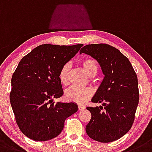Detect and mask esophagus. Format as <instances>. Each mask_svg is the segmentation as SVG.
<instances>
[{
	"mask_svg": "<svg viewBox=\"0 0 152 152\" xmlns=\"http://www.w3.org/2000/svg\"><path fill=\"white\" fill-rule=\"evenodd\" d=\"M78 107H79V110H83L85 109V107L83 106V105H79V106H78Z\"/></svg>",
	"mask_w": 152,
	"mask_h": 152,
	"instance_id": "esophagus-1",
	"label": "esophagus"
}]
</instances>
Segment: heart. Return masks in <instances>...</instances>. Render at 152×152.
I'll return each mask as SVG.
<instances>
[{"instance_id":"obj_1","label":"heart","mask_w":152,"mask_h":152,"mask_svg":"<svg viewBox=\"0 0 152 152\" xmlns=\"http://www.w3.org/2000/svg\"><path fill=\"white\" fill-rule=\"evenodd\" d=\"M81 65L89 76H95L98 73V62L93 58H86L82 61ZM70 64H66L61 67L58 74L60 83L63 86H67L69 83ZM92 95V91L88 88H82L77 86H72L66 90L64 98L66 101L77 104H84Z\"/></svg>"}]
</instances>
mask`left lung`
<instances>
[{
    "instance_id": "obj_1",
    "label": "left lung",
    "mask_w": 152,
    "mask_h": 152,
    "mask_svg": "<svg viewBox=\"0 0 152 152\" xmlns=\"http://www.w3.org/2000/svg\"><path fill=\"white\" fill-rule=\"evenodd\" d=\"M79 53L96 60L104 76L91 98L102 105L86 107L91 113L86 132L94 140L111 142L124 136L133 124L139 99L137 76L129 59L108 45H88Z\"/></svg>"
}]
</instances>
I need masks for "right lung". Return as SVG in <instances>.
Returning a JSON list of instances; mask_svg holds the SVG:
<instances>
[{"mask_svg": "<svg viewBox=\"0 0 152 152\" xmlns=\"http://www.w3.org/2000/svg\"><path fill=\"white\" fill-rule=\"evenodd\" d=\"M83 46L45 44L23 57L13 73L10 100L16 124L25 136L48 141L63 130L67 117L78 110L75 102H57L64 95L58 74Z\"/></svg>", "mask_w": 152, "mask_h": 152, "instance_id": "obj_1", "label": "right lung"}]
</instances>
